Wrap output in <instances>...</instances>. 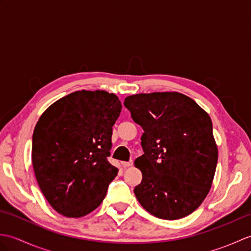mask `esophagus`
I'll return each instance as SVG.
<instances>
[{"label":"esophagus","mask_w":251,"mask_h":251,"mask_svg":"<svg viewBox=\"0 0 251 251\" xmlns=\"http://www.w3.org/2000/svg\"><path fill=\"white\" fill-rule=\"evenodd\" d=\"M132 161H129V162H122V166L124 168H127V167H131L132 166Z\"/></svg>","instance_id":"esophagus-1"}]
</instances>
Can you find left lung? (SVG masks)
Returning <instances> with one entry per match:
<instances>
[{
	"label": "left lung",
	"mask_w": 251,
	"mask_h": 251,
	"mask_svg": "<svg viewBox=\"0 0 251 251\" xmlns=\"http://www.w3.org/2000/svg\"><path fill=\"white\" fill-rule=\"evenodd\" d=\"M124 104L145 132L135 166L142 181L135 195L154 217L177 220L192 214L214 181L218 147L212 123L195 101L177 92L137 94Z\"/></svg>",
	"instance_id": "left-lung-1"
}]
</instances>
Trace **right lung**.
Instances as JSON below:
<instances>
[{"label":"right lung","mask_w":251,"mask_h":251,"mask_svg":"<svg viewBox=\"0 0 251 251\" xmlns=\"http://www.w3.org/2000/svg\"><path fill=\"white\" fill-rule=\"evenodd\" d=\"M121 110L114 94L77 90L40 116L32 137V165L42 193L58 214L81 218L102 202L119 173L106 157Z\"/></svg>","instance_id":"right-lung-1"}]
</instances>
